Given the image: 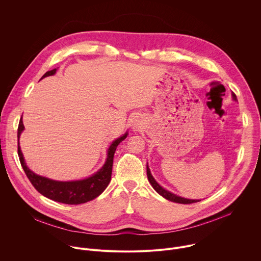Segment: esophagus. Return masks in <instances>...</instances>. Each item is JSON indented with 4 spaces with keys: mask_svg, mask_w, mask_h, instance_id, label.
<instances>
[{
    "mask_svg": "<svg viewBox=\"0 0 261 261\" xmlns=\"http://www.w3.org/2000/svg\"><path fill=\"white\" fill-rule=\"evenodd\" d=\"M132 128L134 130H139L141 128V121L139 118H134L132 121Z\"/></svg>",
    "mask_w": 261,
    "mask_h": 261,
    "instance_id": "obj_1",
    "label": "esophagus"
}]
</instances>
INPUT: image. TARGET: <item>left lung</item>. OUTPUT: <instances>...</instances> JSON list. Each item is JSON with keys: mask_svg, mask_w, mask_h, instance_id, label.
<instances>
[{"mask_svg": "<svg viewBox=\"0 0 261 261\" xmlns=\"http://www.w3.org/2000/svg\"><path fill=\"white\" fill-rule=\"evenodd\" d=\"M233 98H236L234 94H233ZM146 174H147V178H148V181L151 182L152 187L161 195L163 196L164 198L170 200V201H173V202H177V203H182V204H189V203H194V202H197L199 200H193V199H186V198H182V197H179V196H176L172 193H170L169 191L163 189L161 186L155 180V178L153 177V175L151 174V171H150V168H148V166H146Z\"/></svg>", "mask_w": 261, "mask_h": 261, "instance_id": "left-lung-1", "label": "left lung"}]
</instances>
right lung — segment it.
Instances as JSON below:
<instances>
[{
  "instance_id": "add662e5",
  "label": "right lung",
  "mask_w": 261,
  "mask_h": 261,
  "mask_svg": "<svg viewBox=\"0 0 261 261\" xmlns=\"http://www.w3.org/2000/svg\"><path fill=\"white\" fill-rule=\"evenodd\" d=\"M57 69H53L46 72L43 77L54 75ZM22 118H20L18 129H17V141L19 140L20 133L23 130ZM127 137V133L122 137L115 140L108 148V155L107 160L104 166L94 175L83 179V180H75V181H57L53 180L40 175H37L32 172L25 165L20 147L19 142L17 146V153L19 157L20 164L27 174L28 178L30 179L31 184L34 186V188L38 191L43 196L66 204H81L88 202L97 196H99L108 186L111 179V171H113V163H114V155L117 150V146L120 142H122Z\"/></svg>"
}]
</instances>
